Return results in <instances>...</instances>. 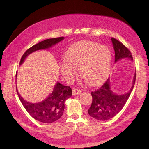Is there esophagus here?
<instances>
[{
    "label": "esophagus",
    "instance_id": "1",
    "mask_svg": "<svg viewBox=\"0 0 149 149\" xmlns=\"http://www.w3.org/2000/svg\"><path fill=\"white\" fill-rule=\"evenodd\" d=\"M81 93V91L80 90H78L75 89V88H73L72 89V94L74 95H79Z\"/></svg>",
    "mask_w": 149,
    "mask_h": 149
}]
</instances>
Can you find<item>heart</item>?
Returning <instances> with one entry per match:
<instances>
[{
	"label": "heart",
	"instance_id": "obj_1",
	"mask_svg": "<svg viewBox=\"0 0 149 149\" xmlns=\"http://www.w3.org/2000/svg\"><path fill=\"white\" fill-rule=\"evenodd\" d=\"M67 62L60 64V72L67 81H72L77 70L87 84L95 85L102 79L110 65L111 54L107 47L97 42L84 41L70 48L65 54Z\"/></svg>",
	"mask_w": 149,
	"mask_h": 149
}]
</instances>
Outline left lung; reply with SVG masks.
I'll return each mask as SVG.
<instances>
[{"label": "left lung", "instance_id": "left-lung-1", "mask_svg": "<svg viewBox=\"0 0 149 149\" xmlns=\"http://www.w3.org/2000/svg\"><path fill=\"white\" fill-rule=\"evenodd\" d=\"M113 47L115 52V62L124 58L133 60L132 52L124 45L118 40L112 37ZM136 74L133 78V85L128 93L122 95L114 94L110 89L109 79L100 86L91 92L93 97L91 105L88 110L91 116L98 120L104 121L112 118L120 112L129 99L134 86Z\"/></svg>", "mask_w": 149, "mask_h": 149}]
</instances>
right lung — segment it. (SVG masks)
Returning a JSON list of instances; mask_svg holds the SVG:
<instances>
[{"label":"right lung","instance_id":"1","mask_svg":"<svg viewBox=\"0 0 149 149\" xmlns=\"http://www.w3.org/2000/svg\"><path fill=\"white\" fill-rule=\"evenodd\" d=\"M64 39V37L48 39L33 45L24 52L20 60L19 64H22L25 58L31 52L37 50L48 49ZM16 91L20 101L30 116L36 120L45 123L54 122L60 118L64 112L65 100L72 97L71 88L60 84L58 82L55 85L53 91L48 98L39 103H31L26 101L19 95L17 90Z\"/></svg>","mask_w":149,"mask_h":149}]
</instances>
